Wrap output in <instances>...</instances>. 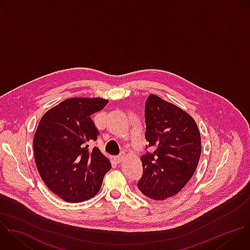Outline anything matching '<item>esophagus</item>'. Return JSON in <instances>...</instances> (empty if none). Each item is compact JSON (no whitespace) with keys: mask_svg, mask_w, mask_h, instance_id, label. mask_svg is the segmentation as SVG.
<instances>
[{"mask_svg":"<svg viewBox=\"0 0 250 250\" xmlns=\"http://www.w3.org/2000/svg\"><path fill=\"white\" fill-rule=\"evenodd\" d=\"M124 158H125V156L122 154V155H119V156L115 157V161H116V163H121Z\"/></svg>","mask_w":250,"mask_h":250,"instance_id":"obj_1","label":"esophagus"}]
</instances>
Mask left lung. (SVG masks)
I'll return each instance as SVG.
<instances>
[{
    "label": "left lung",
    "instance_id": "obj_1",
    "mask_svg": "<svg viewBox=\"0 0 250 250\" xmlns=\"http://www.w3.org/2000/svg\"><path fill=\"white\" fill-rule=\"evenodd\" d=\"M145 117L149 145L141 157L144 172L137 188L163 201L177 195L192 178L201 155L200 131L185 111L153 94L146 100Z\"/></svg>",
    "mask_w": 250,
    "mask_h": 250
}]
</instances>
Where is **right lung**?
I'll return each instance as SVG.
<instances>
[{
    "label": "right lung",
    "instance_id": "right-lung-1",
    "mask_svg": "<svg viewBox=\"0 0 250 250\" xmlns=\"http://www.w3.org/2000/svg\"><path fill=\"white\" fill-rule=\"evenodd\" d=\"M108 104L100 98H71L42 118L33 138L34 158L45 185L69 203L94 197L112 165L96 146L99 130L91 116Z\"/></svg>",
    "mask_w": 250,
    "mask_h": 250
}]
</instances>
